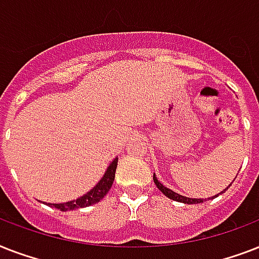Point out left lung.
Instances as JSON below:
<instances>
[{
	"label": "left lung",
	"mask_w": 259,
	"mask_h": 259,
	"mask_svg": "<svg viewBox=\"0 0 259 259\" xmlns=\"http://www.w3.org/2000/svg\"><path fill=\"white\" fill-rule=\"evenodd\" d=\"M153 181H154V184H156V187H157V188L160 189V191H161V192L164 193L166 197H169V199H172V200L180 201V203H185V204H197V203H201V201H203V199H191V197L181 196V195H179V193L173 192L172 189H168L166 187H164V185H162L161 183L157 180L156 175H153ZM209 199H211V197H209Z\"/></svg>",
	"instance_id": "1"
}]
</instances>
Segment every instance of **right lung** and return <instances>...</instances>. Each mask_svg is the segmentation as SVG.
I'll return each mask as SVG.
<instances>
[{"label": "right lung", "instance_id": "1", "mask_svg": "<svg viewBox=\"0 0 259 259\" xmlns=\"http://www.w3.org/2000/svg\"><path fill=\"white\" fill-rule=\"evenodd\" d=\"M118 158H115L110 166L107 168L106 173L101 179V181L94 187L90 192L86 195H83L82 197H79L76 200L67 201V203H60V204H52V203H47L50 207H55V208L60 209V211H71V209L76 208H84L91 204H95L99 200H102L106 196V193L109 192L111 185H113L114 177H115V169H117Z\"/></svg>", "mask_w": 259, "mask_h": 259}]
</instances>
